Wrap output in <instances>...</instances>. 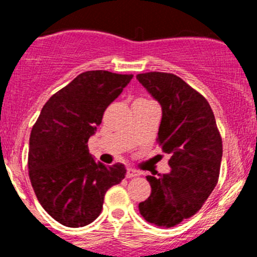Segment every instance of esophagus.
I'll return each instance as SVG.
<instances>
[{
  "mask_svg": "<svg viewBox=\"0 0 257 257\" xmlns=\"http://www.w3.org/2000/svg\"><path fill=\"white\" fill-rule=\"evenodd\" d=\"M137 175H139V172L128 168V170H126V178H133V177H137Z\"/></svg>",
  "mask_w": 257,
  "mask_h": 257,
  "instance_id": "1",
  "label": "esophagus"
}]
</instances>
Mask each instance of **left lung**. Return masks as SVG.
<instances>
[{"mask_svg": "<svg viewBox=\"0 0 257 257\" xmlns=\"http://www.w3.org/2000/svg\"><path fill=\"white\" fill-rule=\"evenodd\" d=\"M162 105L158 142L172 155L168 174L148 175L150 196L139 212L150 224L172 227L199 211L216 186L222 142L208 100L172 73L137 76Z\"/></svg>", "mask_w": 257, "mask_h": 257, "instance_id": "obj_1", "label": "left lung"}]
</instances>
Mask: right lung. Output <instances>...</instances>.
Wrapping results in <instances>:
<instances>
[{"label": "right lung", "mask_w": 257, "mask_h": 257, "mask_svg": "<svg viewBox=\"0 0 257 257\" xmlns=\"http://www.w3.org/2000/svg\"><path fill=\"white\" fill-rule=\"evenodd\" d=\"M132 74L80 73L43 105L30 137L28 173L42 208L59 224L82 227L99 216L109 188L125 178L123 164L95 162L88 139Z\"/></svg>", "instance_id": "right-lung-1"}]
</instances>
